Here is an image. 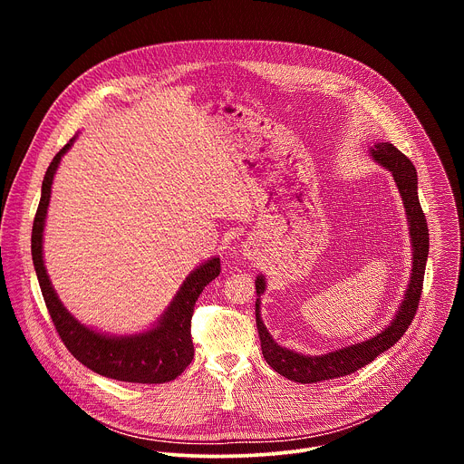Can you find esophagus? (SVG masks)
<instances>
[{
    "instance_id": "esophagus-1",
    "label": "esophagus",
    "mask_w": 464,
    "mask_h": 464,
    "mask_svg": "<svg viewBox=\"0 0 464 464\" xmlns=\"http://www.w3.org/2000/svg\"><path fill=\"white\" fill-rule=\"evenodd\" d=\"M244 255H246V256H251V255H253V251H251V249H246V253H244Z\"/></svg>"
}]
</instances>
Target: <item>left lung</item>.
I'll return each instance as SVG.
<instances>
[{"label":"left lung","mask_w":464,"mask_h":464,"mask_svg":"<svg viewBox=\"0 0 464 464\" xmlns=\"http://www.w3.org/2000/svg\"><path fill=\"white\" fill-rule=\"evenodd\" d=\"M369 154L376 163L385 167L391 174L392 179L401 190L404 209L408 215V226H410V237H411V247H413V268H411V277L408 290L404 294V299L396 310L392 321L382 330L380 334L333 351L321 356H306L299 354L295 351H290L286 347H281L277 342H274L272 334L268 333L266 324L262 323L260 317V295L266 290V279L264 276H258L255 281L256 288V303H255V319H256V330L260 336V349L264 360L268 362V365L283 374L285 378L299 383H317L323 380H333L338 376L351 374L363 365L371 363L376 356L391 349L396 342H399L408 326L411 324L420 294H422V281H424V270H426V260H428V251H430V233H428V224L424 211L419 202V192H417V170L413 163L399 150L392 147L391 143H374L371 147Z\"/></svg>","instance_id":"obj_1"}]
</instances>
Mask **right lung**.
Instances as JSON below:
<instances>
[{
  "instance_id": "right-lung-1",
  "label": "right lung",
  "mask_w": 464,
  "mask_h": 464,
  "mask_svg": "<svg viewBox=\"0 0 464 464\" xmlns=\"http://www.w3.org/2000/svg\"><path fill=\"white\" fill-rule=\"evenodd\" d=\"M77 136L70 140L51 161L42 181V198L33 224L31 253L36 277L49 315L58 336L68 351L93 372L131 383H165L178 378L192 362L190 317L204 288L220 276V258L213 256L200 264L179 286L158 323L140 334L111 336L82 324L58 299L44 264V227L51 200V185L62 156L68 152Z\"/></svg>"
}]
</instances>
